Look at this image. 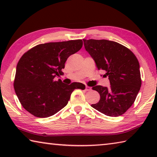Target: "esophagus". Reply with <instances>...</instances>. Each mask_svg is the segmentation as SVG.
<instances>
[{"label": "esophagus", "mask_w": 157, "mask_h": 157, "mask_svg": "<svg viewBox=\"0 0 157 157\" xmlns=\"http://www.w3.org/2000/svg\"><path fill=\"white\" fill-rule=\"evenodd\" d=\"M91 89V87H89V86H86V87H85V90H86V91H90V90Z\"/></svg>", "instance_id": "34e87169"}]
</instances>
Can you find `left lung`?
<instances>
[{"label": "left lung", "instance_id": "left-lung-1", "mask_svg": "<svg viewBox=\"0 0 157 157\" xmlns=\"http://www.w3.org/2000/svg\"><path fill=\"white\" fill-rule=\"evenodd\" d=\"M84 48L98 70L109 76L110 87H93L100 95L92 107L109 116L123 114L134 102L141 86L140 66L131 50L115 41L83 39Z\"/></svg>", "mask_w": 157, "mask_h": 157}]
</instances>
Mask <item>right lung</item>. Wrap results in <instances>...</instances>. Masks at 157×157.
Here are the masks:
<instances>
[{"label": "right lung", "mask_w": 157, "mask_h": 157, "mask_svg": "<svg viewBox=\"0 0 157 157\" xmlns=\"http://www.w3.org/2000/svg\"><path fill=\"white\" fill-rule=\"evenodd\" d=\"M82 39L39 44L29 50L18 61L16 70L14 90L23 108L33 116L47 118L68 104L75 89L84 90L85 85H70L56 81L63 75L65 62L81 49Z\"/></svg>", "instance_id": "add662e5"}]
</instances>
